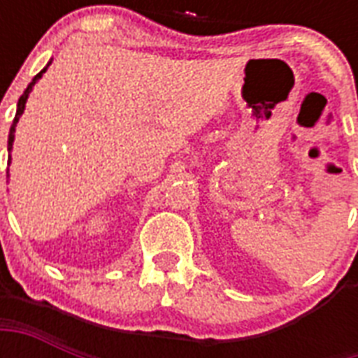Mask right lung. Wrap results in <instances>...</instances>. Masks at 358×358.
<instances>
[{
  "mask_svg": "<svg viewBox=\"0 0 358 358\" xmlns=\"http://www.w3.org/2000/svg\"><path fill=\"white\" fill-rule=\"evenodd\" d=\"M50 64H52V61H50V63H48L46 66H44V69H42L41 72H38V74H36L35 78H33V81H31L29 85H27V89H25V91H24V94H22V96H20V100H18V106H16V115H14L13 126H10V131H8V141H7V150H8V152L13 150V143H14V131H16V124H18L20 117H22V113H24V109H25V102H27V98H29V92L33 91V87H35V83H36V81H38V80H41V78H42V74H44V72H46V70H48V66H50ZM8 163H10V156H8Z\"/></svg>",
  "mask_w": 358,
  "mask_h": 358,
  "instance_id": "add662e5",
  "label": "right lung"
}]
</instances>
